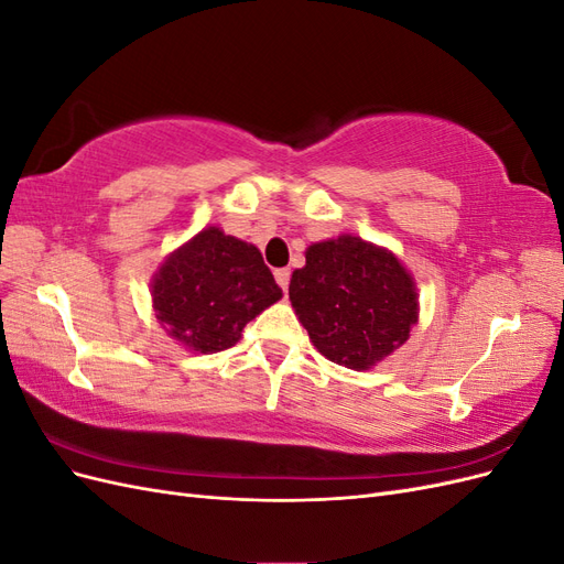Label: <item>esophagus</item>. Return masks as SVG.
I'll use <instances>...</instances> for the list:
<instances>
[{
    "mask_svg": "<svg viewBox=\"0 0 564 564\" xmlns=\"http://www.w3.org/2000/svg\"><path fill=\"white\" fill-rule=\"evenodd\" d=\"M289 278H292V270H289V268H280V270H275V280H278V284H280L282 289H286V286H289Z\"/></svg>",
    "mask_w": 564,
    "mask_h": 564,
    "instance_id": "34e87169",
    "label": "esophagus"
}]
</instances>
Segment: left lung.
<instances>
[{"mask_svg": "<svg viewBox=\"0 0 564 564\" xmlns=\"http://www.w3.org/2000/svg\"><path fill=\"white\" fill-rule=\"evenodd\" d=\"M289 301L327 360L367 371L406 344L419 322L412 272L386 247L338 235L305 249Z\"/></svg>", "mask_w": 564, "mask_h": 564, "instance_id": "1", "label": "left lung"}]
</instances>
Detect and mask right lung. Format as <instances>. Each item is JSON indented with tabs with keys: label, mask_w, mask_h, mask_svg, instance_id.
<instances>
[{
	"label": "right lung",
	"mask_w": 564,
	"mask_h": 564,
	"mask_svg": "<svg viewBox=\"0 0 564 564\" xmlns=\"http://www.w3.org/2000/svg\"><path fill=\"white\" fill-rule=\"evenodd\" d=\"M150 296L178 346L209 355L235 346L247 324L282 299V289L259 247L207 226L166 256L150 280Z\"/></svg>",
	"instance_id": "add662e5"
}]
</instances>
